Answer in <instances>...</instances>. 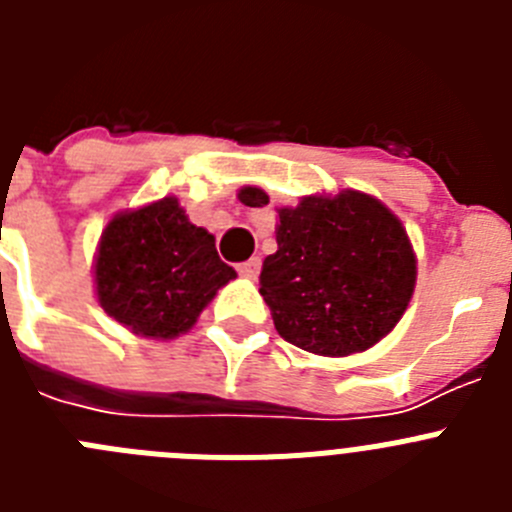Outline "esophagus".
<instances>
[{"instance_id":"34e87169","label":"esophagus","mask_w":512,"mask_h":512,"mask_svg":"<svg viewBox=\"0 0 512 512\" xmlns=\"http://www.w3.org/2000/svg\"><path fill=\"white\" fill-rule=\"evenodd\" d=\"M238 271H241V277L256 279V277H259V271H261V259H259V256H253V259L243 261V264H238Z\"/></svg>"}]
</instances>
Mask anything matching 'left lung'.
Here are the masks:
<instances>
[{
    "mask_svg": "<svg viewBox=\"0 0 512 512\" xmlns=\"http://www.w3.org/2000/svg\"><path fill=\"white\" fill-rule=\"evenodd\" d=\"M238 200L264 207L269 194L243 187ZM277 212V253L264 259L259 292L279 336L318 356L361 354L382 341L418 277L400 217L356 189L310 194Z\"/></svg>",
    "mask_w": 512,
    "mask_h": 512,
    "instance_id": "1",
    "label": "left lung"
}]
</instances>
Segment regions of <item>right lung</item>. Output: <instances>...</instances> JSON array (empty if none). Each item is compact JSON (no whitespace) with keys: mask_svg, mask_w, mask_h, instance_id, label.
I'll return each mask as SVG.
<instances>
[{"mask_svg":"<svg viewBox=\"0 0 512 512\" xmlns=\"http://www.w3.org/2000/svg\"><path fill=\"white\" fill-rule=\"evenodd\" d=\"M230 279L235 269L217 256L215 235L189 223L176 197L117 212L94 259L102 310L156 341L187 333Z\"/></svg>","mask_w":512,"mask_h":512,"instance_id":"right-lung-1","label":"right lung"}]
</instances>
